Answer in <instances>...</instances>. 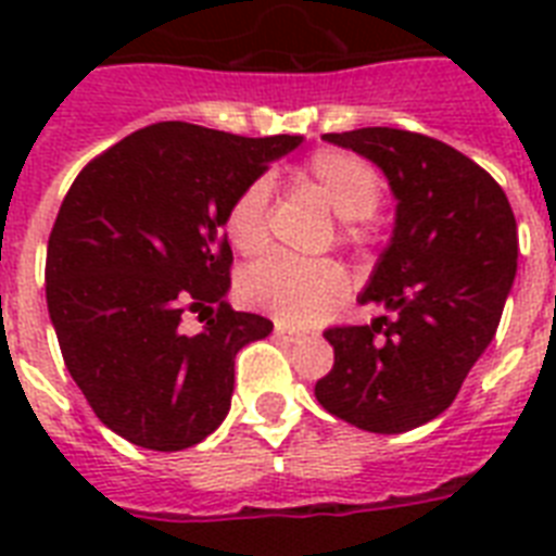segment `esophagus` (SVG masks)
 Here are the masks:
<instances>
[{
  "label": "esophagus",
  "mask_w": 556,
  "mask_h": 556,
  "mask_svg": "<svg viewBox=\"0 0 556 556\" xmlns=\"http://www.w3.org/2000/svg\"><path fill=\"white\" fill-rule=\"evenodd\" d=\"M274 334H277L279 340H286V343H294V340L303 338V331L294 329V326H286V323H277V326H274Z\"/></svg>",
  "instance_id": "1"
}]
</instances>
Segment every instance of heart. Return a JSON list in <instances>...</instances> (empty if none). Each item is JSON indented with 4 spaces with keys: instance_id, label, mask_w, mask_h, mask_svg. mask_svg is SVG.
Segmentation results:
<instances>
[{
    "instance_id": "obj_1",
    "label": "heart",
    "mask_w": 556,
    "mask_h": 556,
    "mask_svg": "<svg viewBox=\"0 0 556 556\" xmlns=\"http://www.w3.org/2000/svg\"><path fill=\"white\" fill-rule=\"evenodd\" d=\"M300 178L320 192L338 216L346 218V239L361 236L357 218L371 216L383 192L378 169L346 150H317L300 167ZM268 178H253L227 204L225 233L244 256L265 251L268 244ZM346 270L334 260H296L288 253H268L242 274V294L288 323L320 320L346 296Z\"/></svg>"
}]
</instances>
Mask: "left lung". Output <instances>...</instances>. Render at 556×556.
I'll use <instances>...</instances> for the list:
<instances>
[{
  "instance_id": "obj_1",
  "label": "left lung",
  "mask_w": 556,
  "mask_h": 556,
  "mask_svg": "<svg viewBox=\"0 0 556 556\" xmlns=\"http://www.w3.org/2000/svg\"><path fill=\"white\" fill-rule=\"evenodd\" d=\"M323 138L378 164L397 207L361 294L387 314L326 329L334 366L314 395L361 430L406 432L456 401L496 334L517 277V218L476 161L435 138L389 126Z\"/></svg>"
}]
</instances>
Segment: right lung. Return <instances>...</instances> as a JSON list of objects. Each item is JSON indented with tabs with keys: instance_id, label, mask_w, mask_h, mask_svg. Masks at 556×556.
Segmentation results:
<instances>
[{
	"instance_id": "right-lung-1",
	"label": "right lung",
	"mask_w": 556,
	"mask_h": 556,
	"mask_svg": "<svg viewBox=\"0 0 556 556\" xmlns=\"http://www.w3.org/2000/svg\"><path fill=\"white\" fill-rule=\"evenodd\" d=\"M300 143L164 121L74 178L48 236L46 300L65 369L112 432L173 453L225 421L236 352L274 329L225 300L227 204ZM187 311L208 320L195 336Z\"/></svg>"
}]
</instances>
